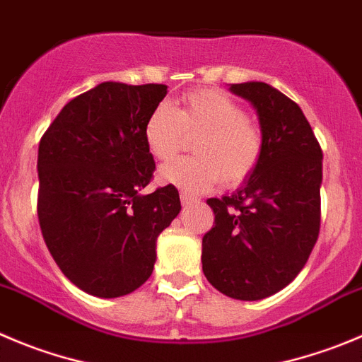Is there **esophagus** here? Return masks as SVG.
<instances>
[{
  "label": "esophagus",
  "instance_id": "34e87169",
  "mask_svg": "<svg viewBox=\"0 0 362 362\" xmlns=\"http://www.w3.org/2000/svg\"><path fill=\"white\" fill-rule=\"evenodd\" d=\"M181 202H183V206H188L192 204V202H195V197L194 195L187 194V192H181Z\"/></svg>",
  "mask_w": 362,
  "mask_h": 362
}]
</instances>
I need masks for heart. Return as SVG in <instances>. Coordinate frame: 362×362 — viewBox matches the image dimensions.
Returning a JSON list of instances; mask_svg holds the SVG:
<instances>
[{"label": "heart", "instance_id": "obj_1", "mask_svg": "<svg viewBox=\"0 0 362 362\" xmlns=\"http://www.w3.org/2000/svg\"><path fill=\"white\" fill-rule=\"evenodd\" d=\"M187 136H197L192 158L163 165L158 179L185 192H202L220 181L233 188L252 175L263 158V133L247 119L236 99L215 88H197L181 98L177 110L167 103L149 113L144 139L156 160L183 151Z\"/></svg>", "mask_w": 362, "mask_h": 362}]
</instances>
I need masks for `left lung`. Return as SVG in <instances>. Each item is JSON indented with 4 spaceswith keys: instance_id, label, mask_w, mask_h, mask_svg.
<instances>
[{
    "instance_id": "1",
    "label": "left lung",
    "mask_w": 362,
    "mask_h": 362,
    "mask_svg": "<svg viewBox=\"0 0 362 362\" xmlns=\"http://www.w3.org/2000/svg\"><path fill=\"white\" fill-rule=\"evenodd\" d=\"M229 90L256 110L263 158L238 190L208 199L215 226L202 238V272L227 297L261 300L297 277L318 240L323 154L300 106L277 88Z\"/></svg>"
}]
</instances>
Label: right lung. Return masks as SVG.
<instances>
[{
    "mask_svg": "<svg viewBox=\"0 0 362 362\" xmlns=\"http://www.w3.org/2000/svg\"><path fill=\"white\" fill-rule=\"evenodd\" d=\"M167 85L105 81L62 108L39 144V223L65 277L115 298L151 277L156 240L181 209L175 187L142 194L156 168L144 139Z\"/></svg>",
    "mask_w": 362,
    "mask_h": 362,
    "instance_id": "add662e5",
    "label": "right lung"
}]
</instances>
